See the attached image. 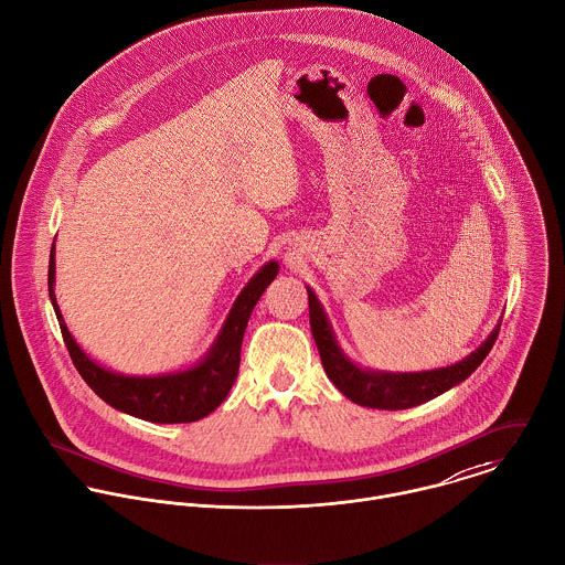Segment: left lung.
<instances>
[{"mask_svg":"<svg viewBox=\"0 0 565 565\" xmlns=\"http://www.w3.org/2000/svg\"><path fill=\"white\" fill-rule=\"evenodd\" d=\"M309 294V320L313 340L320 351V360L324 366V373L335 383V387L349 396L353 403L364 407L376 409H405L420 405L425 401H431L434 396L447 392L449 387L462 383L471 375L489 355L498 340V327L491 331V335L462 362H456L447 369L436 371H420V373H385L358 366L340 347L335 331L329 322V316L324 307L320 305L318 296L307 287Z\"/></svg>","mask_w":565,"mask_h":565,"instance_id":"left-lung-1","label":"left lung"}]
</instances>
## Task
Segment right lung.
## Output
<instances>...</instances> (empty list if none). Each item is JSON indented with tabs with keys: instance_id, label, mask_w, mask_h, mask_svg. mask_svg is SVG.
Wrapping results in <instances>:
<instances>
[{
	"instance_id": "obj_1",
	"label": "right lung",
	"mask_w": 565,
	"mask_h": 565,
	"mask_svg": "<svg viewBox=\"0 0 565 565\" xmlns=\"http://www.w3.org/2000/svg\"><path fill=\"white\" fill-rule=\"evenodd\" d=\"M278 263H265L243 287L238 298L234 300L216 340L210 351L186 371L167 373V375L134 376L114 373L100 364H96L72 338L67 331L61 309L54 296V245L50 249V267H47V291L50 300L70 351V358L85 379V383L111 407L131 414L151 423H192L207 416L216 409L234 385L241 364V344L245 335L247 320L267 289V285L278 274Z\"/></svg>"
}]
</instances>
